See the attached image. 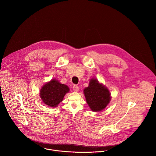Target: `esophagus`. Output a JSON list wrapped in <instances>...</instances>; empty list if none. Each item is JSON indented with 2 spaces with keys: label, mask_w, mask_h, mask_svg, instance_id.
<instances>
[{
  "label": "esophagus",
  "mask_w": 156,
  "mask_h": 156,
  "mask_svg": "<svg viewBox=\"0 0 156 156\" xmlns=\"http://www.w3.org/2000/svg\"><path fill=\"white\" fill-rule=\"evenodd\" d=\"M73 90H74V92H77V91L79 90V87L77 86V85H74L73 87Z\"/></svg>",
  "instance_id": "esophagus-1"
}]
</instances>
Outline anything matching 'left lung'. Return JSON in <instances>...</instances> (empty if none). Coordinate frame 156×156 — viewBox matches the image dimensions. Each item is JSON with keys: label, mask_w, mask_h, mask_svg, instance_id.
<instances>
[{"label": "left lung", "mask_w": 156, "mask_h": 156, "mask_svg": "<svg viewBox=\"0 0 156 156\" xmlns=\"http://www.w3.org/2000/svg\"><path fill=\"white\" fill-rule=\"evenodd\" d=\"M87 102L93 112L103 111L109 103L111 97L109 89L97 79L92 78L89 86L83 90Z\"/></svg>", "instance_id": "1"}]
</instances>
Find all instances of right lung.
Listing matches in <instances>:
<instances>
[{"instance_id": "right-lung-1", "label": "right lung", "mask_w": 156, "mask_h": 156, "mask_svg": "<svg viewBox=\"0 0 156 156\" xmlns=\"http://www.w3.org/2000/svg\"><path fill=\"white\" fill-rule=\"evenodd\" d=\"M69 91L66 85L61 83L56 79H51L40 89V96L45 105L55 108L63 100L65 95Z\"/></svg>"}]
</instances>
